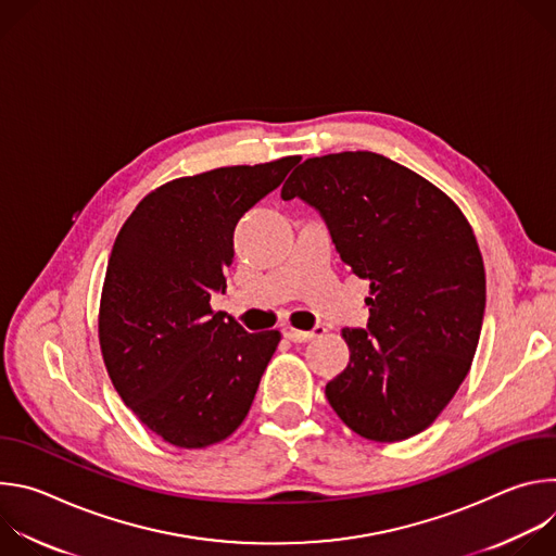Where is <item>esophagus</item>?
I'll use <instances>...</instances> for the list:
<instances>
[{
  "mask_svg": "<svg viewBox=\"0 0 556 556\" xmlns=\"http://www.w3.org/2000/svg\"><path fill=\"white\" fill-rule=\"evenodd\" d=\"M326 334V326H314L312 330L303 332V330H294V328H283V337L292 343H307L316 337H324Z\"/></svg>",
  "mask_w": 556,
  "mask_h": 556,
  "instance_id": "esophagus-1",
  "label": "esophagus"
}]
</instances>
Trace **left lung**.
Segmentation results:
<instances>
[{
  "mask_svg": "<svg viewBox=\"0 0 556 556\" xmlns=\"http://www.w3.org/2000/svg\"><path fill=\"white\" fill-rule=\"evenodd\" d=\"M281 198L319 211L371 290L367 328H343L350 363L326 384L328 403L367 440L425 431L466 378L482 332L486 275L470 224L429 180L371 151L307 157Z\"/></svg>",
  "mask_w": 556,
  "mask_h": 556,
  "instance_id": "8db88e82",
  "label": "left lung"
}]
</instances>
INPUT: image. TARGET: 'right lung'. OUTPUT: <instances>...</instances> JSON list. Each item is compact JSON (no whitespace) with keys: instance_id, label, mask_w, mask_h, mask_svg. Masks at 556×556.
Masks as SVG:
<instances>
[{"instance_id":"1","label":"right lung","mask_w":556,"mask_h":556,"mask_svg":"<svg viewBox=\"0 0 556 556\" xmlns=\"http://www.w3.org/2000/svg\"><path fill=\"white\" fill-rule=\"evenodd\" d=\"M299 155L222 167L151 191L123 224L105 273L99 339L138 420L180 448L228 438L255 401L281 334L247 332L211 309L226 290L232 232Z\"/></svg>"}]
</instances>
